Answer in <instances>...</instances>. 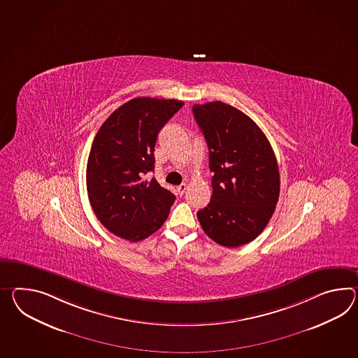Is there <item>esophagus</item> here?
<instances>
[{"mask_svg": "<svg viewBox=\"0 0 358 358\" xmlns=\"http://www.w3.org/2000/svg\"><path fill=\"white\" fill-rule=\"evenodd\" d=\"M186 189H187V185L186 183H181L178 187H177V192L180 195H183V192H186Z\"/></svg>", "mask_w": 358, "mask_h": 358, "instance_id": "obj_1", "label": "esophagus"}]
</instances>
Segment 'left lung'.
Segmentation results:
<instances>
[{
	"label": "left lung",
	"instance_id": "8db88e82",
	"mask_svg": "<svg viewBox=\"0 0 358 358\" xmlns=\"http://www.w3.org/2000/svg\"><path fill=\"white\" fill-rule=\"evenodd\" d=\"M210 150L213 192L198 220L212 241L229 248L250 243L271 220L279 196L277 159L251 117L224 102L194 105Z\"/></svg>",
	"mask_w": 358,
	"mask_h": 358
}]
</instances>
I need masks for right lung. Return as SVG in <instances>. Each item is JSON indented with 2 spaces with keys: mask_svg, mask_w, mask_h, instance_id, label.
Listing matches in <instances>:
<instances>
[{
  "mask_svg": "<svg viewBox=\"0 0 358 358\" xmlns=\"http://www.w3.org/2000/svg\"><path fill=\"white\" fill-rule=\"evenodd\" d=\"M182 101L138 96L110 115L96 134L87 164L90 206L115 236L138 242L164 224L176 196L155 178L157 133Z\"/></svg>",
  "mask_w": 358,
  "mask_h": 358,
  "instance_id": "add662e5",
  "label": "right lung"
}]
</instances>
